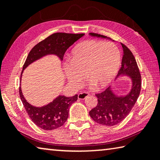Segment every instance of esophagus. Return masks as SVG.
Instances as JSON below:
<instances>
[{
  "label": "esophagus",
  "instance_id": "34e87169",
  "mask_svg": "<svg viewBox=\"0 0 160 160\" xmlns=\"http://www.w3.org/2000/svg\"><path fill=\"white\" fill-rule=\"evenodd\" d=\"M89 95L90 94L88 92H82L79 93V95H78V99H80V100H84V99H85V98Z\"/></svg>",
  "mask_w": 160,
  "mask_h": 160
}]
</instances>
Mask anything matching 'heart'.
I'll return each mask as SVG.
<instances>
[{"label":"heart","instance_id":"obj_1","mask_svg":"<svg viewBox=\"0 0 160 160\" xmlns=\"http://www.w3.org/2000/svg\"><path fill=\"white\" fill-rule=\"evenodd\" d=\"M70 61L63 65L68 82L78 88L86 78L90 85L103 88L113 80L120 64V52L111 42L88 40L78 44L71 50Z\"/></svg>","mask_w":160,"mask_h":160}]
</instances>
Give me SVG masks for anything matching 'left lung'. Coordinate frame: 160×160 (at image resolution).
<instances>
[{
  "label": "left lung",
  "mask_w": 160,
  "mask_h": 160,
  "mask_svg": "<svg viewBox=\"0 0 160 160\" xmlns=\"http://www.w3.org/2000/svg\"><path fill=\"white\" fill-rule=\"evenodd\" d=\"M89 34L93 37L112 40L105 35L94 32ZM121 45L123 57L122 67L116 78L123 75L130 77L132 80L131 90L125 96H118L114 93L111 87L108 88L101 93L96 94L98 105L89 112L94 121L105 126L116 125L122 121L134 107L141 90V75L135 58L126 45L122 43Z\"/></svg>",
  "instance_id": "1"
}]
</instances>
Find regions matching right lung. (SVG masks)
<instances>
[{
  "label": "right lung",
  "mask_w": 160,
  "mask_h": 160,
  "mask_svg": "<svg viewBox=\"0 0 160 160\" xmlns=\"http://www.w3.org/2000/svg\"><path fill=\"white\" fill-rule=\"evenodd\" d=\"M85 34L65 32L53 33L32 48L22 67V71L29 65L48 55H55L62 60L68 48ZM20 98L29 118L38 127L45 130H52L62 126L68 118L69 108L78 100V95L72 97L59 95L52 102L42 107H35L25 100L21 87L19 88Z\"/></svg>",
  "instance_id": "right-lung-1"
}]
</instances>
